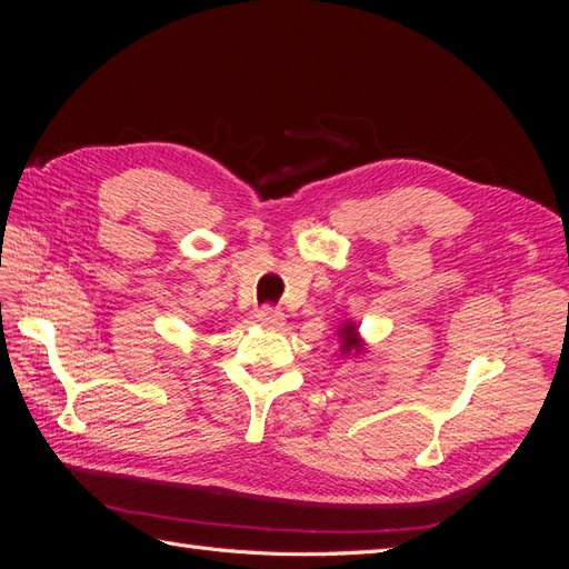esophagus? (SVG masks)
I'll list each match as a JSON object with an SVG mask.
<instances>
[{
    "mask_svg": "<svg viewBox=\"0 0 569 569\" xmlns=\"http://www.w3.org/2000/svg\"><path fill=\"white\" fill-rule=\"evenodd\" d=\"M256 320L261 322L263 327H268V330H280V327L284 325V313L274 306H263L261 311L256 313Z\"/></svg>",
    "mask_w": 569,
    "mask_h": 569,
    "instance_id": "34e87169",
    "label": "esophagus"
}]
</instances>
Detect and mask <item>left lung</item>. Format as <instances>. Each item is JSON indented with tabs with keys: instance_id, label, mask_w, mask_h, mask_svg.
I'll use <instances>...</instances> for the list:
<instances>
[{
	"instance_id": "1",
	"label": "left lung",
	"mask_w": 569,
	"mask_h": 569,
	"mask_svg": "<svg viewBox=\"0 0 569 569\" xmlns=\"http://www.w3.org/2000/svg\"><path fill=\"white\" fill-rule=\"evenodd\" d=\"M339 339H341V353L343 356L360 353V339H358V332H356V325L353 322L341 327Z\"/></svg>"
}]
</instances>
